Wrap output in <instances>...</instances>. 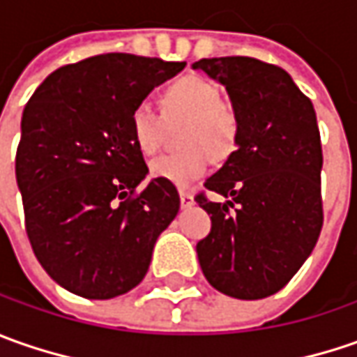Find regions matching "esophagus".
<instances>
[{
	"mask_svg": "<svg viewBox=\"0 0 357 357\" xmlns=\"http://www.w3.org/2000/svg\"><path fill=\"white\" fill-rule=\"evenodd\" d=\"M192 204H195V199H192V195L183 190V192H181V206H183V208H188V206H192Z\"/></svg>",
	"mask_w": 357,
	"mask_h": 357,
	"instance_id": "34e87169",
	"label": "esophagus"
}]
</instances>
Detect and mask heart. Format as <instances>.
Masks as SVG:
<instances>
[{"instance_id":"b5f03b06","label":"heart","mask_w":357,"mask_h":357,"mask_svg":"<svg viewBox=\"0 0 357 357\" xmlns=\"http://www.w3.org/2000/svg\"><path fill=\"white\" fill-rule=\"evenodd\" d=\"M162 117L149 105H139L130 115V132L143 155H155L165 141L167 123H185L181 141L185 151L162 155L149 165L153 178L186 188L204 176L214 158H227L238 139V117L220 99L218 87L200 75L176 79L160 93Z\"/></svg>"}]
</instances>
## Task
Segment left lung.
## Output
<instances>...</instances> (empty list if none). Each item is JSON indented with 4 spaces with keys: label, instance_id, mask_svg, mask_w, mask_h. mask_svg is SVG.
Wrapping results in <instances>:
<instances>
[{
    "label": "left lung",
    "instance_id": "1",
    "mask_svg": "<svg viewBox=\"0 0 357 357\" xmlns=\"http://www.w3.org/2000/svg\"><path fill=\"white\" fill-rule=\"evenodd\" d=\"M218 81L238 117L236 151L204 186L225 197L197 202L213 228L197 244L211 286L238 300L282 290L322 230V144L314 105L284 69L252 57L192 63Z\"/></svg>",
    "mask_w": 357,
    "mask_h": 357
}]
</instances>
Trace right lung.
Wrapping results in <instances>:
<instances>
[{"label": "right lung", "instance_id": "add662e5", "mask_svg": "<svg viewBox=\"0 0 357 357\" xmlns=\"http://www.w3.org/2000/svg\"><path fill=\"white\" fill-rule=\"evenodd\" d=\"M129 53L65 65L23 109L15 178L39 264L61 288L109 300L143 280L155 242L181 208L171 183L149 174L130 115L185 69Z\"/></svg>", "mask_w": 357, "mask_h": 357}]
</instances>
